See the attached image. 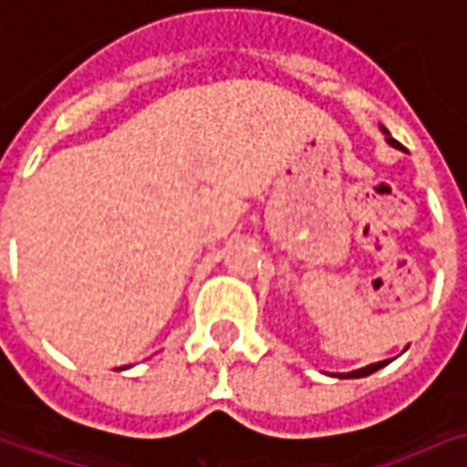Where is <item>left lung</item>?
Returning a JSON list of instances; mask_svg holds the SVG:
<instances>
[{"label":"left lung","instance_id":"8db88e82","mask_svg":"<svg viewBox=\"0 0 467 467\" xmlns=\"http://www.w3.org/2000/svg\"><path fill=\"white\" fill-rule=\"evenodd\" d=\"M392 146H397V140L395 138H387ZM389 360H381V363H371V366H366V368H358V371H350V374H339L342 379H358V376H368V374H374V371H379L381 366H387Z\"/></svg>","mask_w":467,"mask_h":467}]
</instances>
